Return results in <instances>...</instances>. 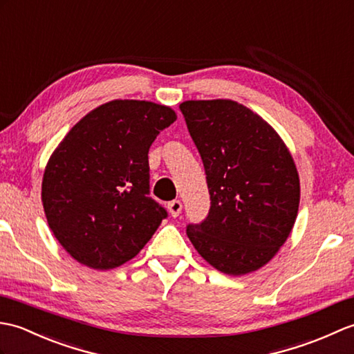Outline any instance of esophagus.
I'll return each mask as SVG.
<instances>
[{
  "label": "esophagus",
  "instance_id": "34e87169",
  "mask_svg": "<svg viewBox=\"0 0 354 354\" xmlns=\"http://www.w3.org/2000/svg\"><path fill=\"white\" fill-rule=\"evenodd\" d=\"M182 209H183V206H182V203H180L178 200H172V201L168 203V212H169V215L172 218H176V216H178L180 214H182Z\"/></svg>",
  "mask_w": 354,
  "mask_h": 354
}]
</instances>
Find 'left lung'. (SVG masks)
Returning a JSON list of instances; mask_svg holds the SVG:
<instances>
[{"instance_id": "1", "label": "left lung", "mask_w": 354, "mask_h": 354, "mask_svg": "<svg viewBox=\"0 0 354 354\" xmlns=\"http://www.w3.org/2000/svg\"><path fill=\"white\" fill-rule=\"evenodd\" d=\"M206 172L210 209L186 227L204 261L230 276L256 271L292 230L300 178L271 125L232 100L180 104Z\"/></svg>"}]
</instances>
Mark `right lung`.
<instances>
[{"label":"right lung","instance_id":"add662e5","mask_svg":"<svg viewBox=\"0 0 354 354\" xmlns=\"http://www.w3.org/2000/svg\"><path fill=\"white\" fill-rule=\"evenodd\" d=\"M176 120L167 106L113 100L83 116L54 150L42 180L44 210L77 262L116 268L168 216L150 197L148 150Z\"/></svg>","mask_w":354,"mask_h":354}]
</instances>
